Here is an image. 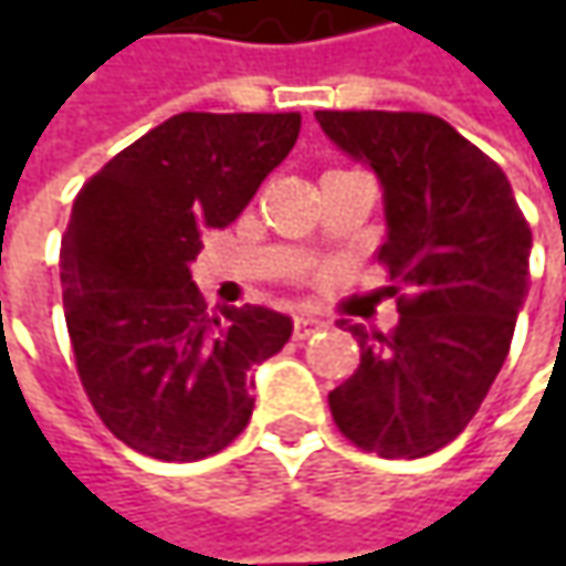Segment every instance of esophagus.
Wrapping results in <instances>:
<instances>
[{
    "label": "esophagus",
    "instance_id": "obj_1",
    "mask_svg": "<svg viewBox=\"0 0 566 566\" xmlns=\"http://www.w3.org/2000/svg\"><path fill=\"white\" fill-rule=\"evenodd\" d=\"M324 327V321H317V317H295L293 321V337L295 339H308L312 334H317Z\"/></svg>",
    "mask_w": 566,
    "mask_h": 566
}]
</instances>
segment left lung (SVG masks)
I'll list each match as a JSON object with an SVG mask.
<instances>
[{"label": "left lung", "instance_id": "8db88e82", "mask_svg": "<svg viewBox=\"0 0 566 566\" xmlns=\"http://www.w3.org/2000/svg\"><path fill=\"white\" fill-rule=\"evenodd\" d=\"M324 135L365 160L384 186L378 264L397 295L390 334L346 324L356 375L331 390V416L384 460L450 444L479 412L511 353L530 293L533 229L504 169L431 113L317 109Z\"/></svg>", "mask_w": 566, "mask_h": 566}]
</instances>
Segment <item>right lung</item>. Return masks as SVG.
<instances>
[{
	"instance_id": "obj_1",
	"label": "right lung",
	"mask_w": 566,
	"mask_h": 566,
	"mask_svg": "<svg viewBox=\"0 0 566 566\" xmlns=\"http://www.w3.org/2000/svg\"><path fill=\"white\" fill-rule=\"evenodd\" d=\"M302 128L298 113H179L77 191L62 235V302L91 406L122 444L166 463L220 453L251 419V365L293 321L210 312L188 264L232 223Z\"/></svg>"
}]
</instances>
